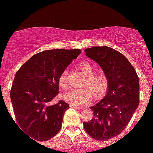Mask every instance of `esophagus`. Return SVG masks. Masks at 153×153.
Here are the masks:
<instances>
[{
    "instance_id": "obj_1",
    "label": "esophagus",
    "mask_w": 153,
    "mask_h": 153,
    "mask_svg": "<svg viewBox=\"0 0 153 153\" xmlns=\"http://www.w3.org/2000/svg\"><path fill=\"white\" fill-rule=\"evenodd\" d=\"M70 107H71V108H75V109H81V107L73 106V105H70Z\"/></svg>"
}]
</instances>
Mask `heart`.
<instances>
[{"label": "heart", "instance_id": "b5f03b06", "mask_svg": "<svg viewBox=\"0 0 153 153\" xmlns=\"http://www.w3.org/2000/svg\"><path fill=\"white\" fill-rule=\"evenodd\" d=\"M79 67L84 75L86 77L83 85L90 88L96 97L101 98L104 96L108 87V80L106 75L102 73L95 74L94 68L90 63L87 62H80ZM59 85L62 89H66L68 86L66 71H63L59 76ZM91 91L88 88H72L65 93L63 99L73 106H83L91 102L92 100Z\"/></svg>", "mask_w": 153, "mask_h": 153}]
</instances>
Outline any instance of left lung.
Returning <instances> with one entry per match:
<instances>
[{"mask_svg": "<svg viewBox=\"0 0 153 153\" xmlns=\"http://www.w3.org/2000/svg\"><path fill=\"white\" fill-rule=\"evenodd\" d=\"M85 55L99 65L108 80L107 94L90 108L94 117L83 122L92 138L106 141L124 130L140 103V82L134 68L118 51L109 47H93Z\"/></svg>", "mask_w": 153, "mask_h": 153, "instance_id": "1", "label": "left lung"}]
</instances>
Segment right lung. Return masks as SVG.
I'll return each mask as SVG.
<instances>
[{"label": "right lung", "instance_id": "obj_1", "mask_svg": "<svg viewBox=\"0 0 153 153\" xmlns=\"http://www.w3.org/2000/svg\"><path fill=\"white\" fill-rule=\"evenodd\" d=\"M80 53L78 49L43 51L16 73L10 91L13 111L21 129L34 140L47 141L60 130L69 104L51 101L59 94L61 73Z\"/></svg>", "mask_w": 153, "mask_h": 153}]
</instances>
